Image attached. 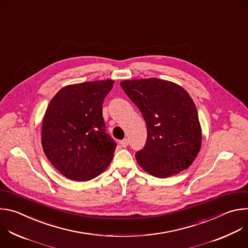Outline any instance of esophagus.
I'll list each match as a JSON object with an SVG mask.
<instances>
[{"mask_svg": "<svg viewBox=\"0 0 248 248\" xmlns=\"http://www.w3.org/2000/svg\"><path fill=\"white\" fill-rule=\"evenodd\" d=\"M120 144L123 146V147H126L128 145V139L127 138H124L123 140L120 141Z\"/></svg>", "mask_w": 248, "mask_h": 248, "instance_id": "obj_1", "label": "esophagus"}]
</instances>
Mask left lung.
I'll return each instance as SVG.
<instances>
[{"label": "left lung", "instance_id": "1", "mask_svg": "<svg viewBox=\"0 0 248 248\" xmlns=\"http://www.w3.org/2000/svg\"><path fill=\"white\" fill-rule=\"evenodd\" d=\"M121 86L140 110L147 126V140L136 152L139 166L157 178L187 169L202 140L195 104L180 85L159 78L124 80Z\"/></svg>", "mask_w": 248, "mask_h": 248}]
</instances>
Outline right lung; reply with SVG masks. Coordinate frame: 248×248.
Segmentation results:
<instances>
[{
	"label": "right lung",
	"mask_w": 248,
	"mask_h": 248,
	"mask_svg": "<svg viewBox=\"0 0 248 248\" xmlns=\"http://www.w3.org/2000/svg\"><path fill=\"white\" fill-rule=\"evenodd\" d=\"M114 80L62 87L50 101L42 124V146L52 165L66 179L90 181L110 165L117 147L106 132L102 114Z\"/></svg>",
	"instance_id": "1"
}]
</instances>
